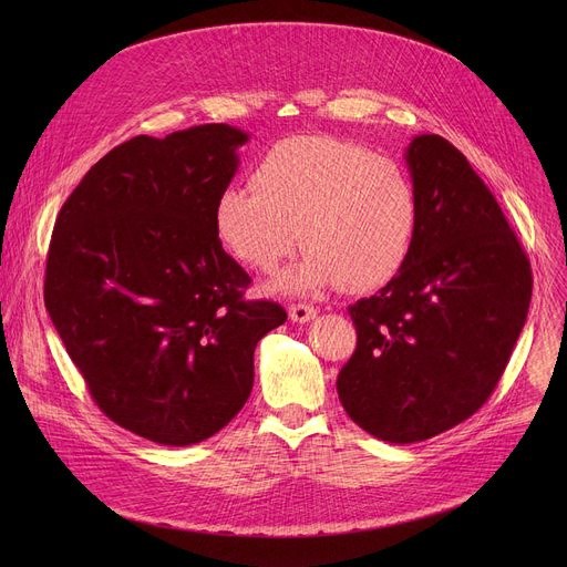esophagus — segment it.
<instances>
[{
	"label": "esophagus",
	"instance_id": "1",
	"mask_svg": "<svg viewBox=\"0 0 567 567\" xmlns=\"http://www.w3.org/2000/svg\"><path fill=\"white\" fill-rule=\"evenodd\" d=\"M317 317V308L308 306V303H291L289 306V319L296 323H306L310 319Z\"/></svg>",
	"mask_w": 567,
	"mask_h": 567
}]
</instances>
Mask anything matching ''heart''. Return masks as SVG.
I'll use <instances>...</instances> for the list:
<instances>
[{
    "label": "heart",
    "mask_w": 567,
    "mask_h": 567,
    "mask_svg": "<svg viewBox=\"0 0 567 567\" xmlns=\"http://www.w3.org/2000/svg\"><path fill=\"white\" fill-rule=\"evenodd\" d=\"M252 188L229 186L214 204L220 244L261 274L308 248L278 280L287 291L342 285L368 293L395 280L419 241L421 197L393 158L329 135L274 144L252 169Z\"/></svg>",
    "instance_id": "obj_1"
}]
</instances>
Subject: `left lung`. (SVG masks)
<instances>
[{
    "label": "left lung",
    "instance_id": "8db88e82",
    "mask_svg": "<svg viewBox=\"0 0 567 567\" xmlns=\"http://www.w3.org/2000/svg\"><path fill=\"white\" fill-rule=\"evenodd\" d=\"M404 158L419 241L395 280L349 306L359 342L338 374L349 419L389 443L432 439L489 400L533 289L524 248L460 148L419 135Z\"/></svg>",
    "mask_w": 567,
    "mask_h": 567
}]
</instances>
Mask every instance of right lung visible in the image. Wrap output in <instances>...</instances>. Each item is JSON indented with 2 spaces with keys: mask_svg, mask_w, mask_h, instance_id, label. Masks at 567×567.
Masks as SVG:
<instances>
[{
  "mask_svg": "<svg viewBox=\"0 0 567 567\" xmlns=\"http://www.w3.org/2000/svg\"><path fill=\"white\" fill-rule=\"evenodd\" d=\"M248 135L227 124L137 135L84 174L56 216L45 308L110 421L161 445L220 432L250 398L255 347L287 321L214 229Z\"/></svg>",
  "mask_w": 567,
  "mask_h": 567,
  "instance_id": "obj_1",
  "label": "right lung"
}]
</instances>
